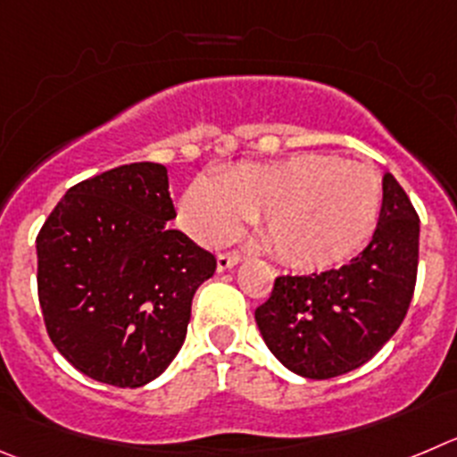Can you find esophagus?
Returning <instances> with one entry per match:
<instances>
[{
  "label": "esophagus",
  "instance_id": "1",
  "mask_svg": "<svg viewBox=\"0 0 457 457\" xmlns=\"http://www.w3.org/2000/svg\"><path fill=\"white\" fill-rule=\"evenodd\" d=\"M241 259H243L241 253H220L219 257H216V268H219V272L229 270V268L237 266Z\"/></svg>",
  "mask_w": 457,
  "mask_h": 457
}]
</instances>
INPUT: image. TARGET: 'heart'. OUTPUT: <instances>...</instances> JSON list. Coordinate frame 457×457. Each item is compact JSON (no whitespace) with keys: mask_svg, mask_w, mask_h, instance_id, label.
Wrapping results in <instances>:
<instances>
[{"mask_svg":"<svg viewBox=\"0 0 457 457\" xmlns=\"http://www.w3.org/2000/svg\"><path fill=\"white\" fill-rule=\"evenodd\" d=\"M383 182L377 170L325 153H297L268 164L198 178L178 207L182 228L204 245L237 237L266 216V237L284 262L329 268L361 253L377 232Z\"/></svg>","mask_w":457,"mask_h":457,"instance_id":"heart-1","label":"heart"}]
</instances>
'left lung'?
<instances>
[{
	"instance_id": "obj_1",
	"label": "left lung",
	"mask_w": 457,
	"mask_h": 457,
	"mask_svg": "<svg viewBox=\"0 0 457 457\" xmlns=\"http://www.w3.org/2000/svg\"><path fill=\"white\" fill-rule=\"evenodd\" d=\"M420 262V216L403 187L383 176V209L368 248L340 268L279 275L254 320L291 372L334 378L368 363L402 327Z\"/></svg>"
}]
</instances>
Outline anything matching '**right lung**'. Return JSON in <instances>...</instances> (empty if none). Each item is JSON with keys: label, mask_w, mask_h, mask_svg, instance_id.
<instances>
[{"label": "right lung", "mask_w": 457, "mask_h": 457, "mask_svg": "<svg viewBox=\"0 0 457 457\" xmlns=\"http://www.w3.org/2000/svg\"><path fill=\"white\" fill-rule=\"evenodd\" d=\"M170 219L166 169L135 162L71 187L37 232L46 334L85 377L139 387L180 352L216 259Z\"/></svg>", "instance_id": "1"}]
</instances>
